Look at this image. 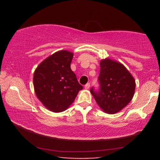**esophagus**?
I'll use <instances>...</instances> for the list:
<instances>
[{"label": "esophagus", "instance_id": "obj_1", "mask_svg": "<svg viewBox=\"0 0 160 160\" xmlns=\"http://www.w3.org/2000/svg\"><path fill=\"white\" fill-rule=\"evenodd\" d=\"M89 87H90V84H89V83H87V84L84 85V88L86 89H89Z\"/></svg>", "mask_w": 160, "mask_h": 160}]
</instances>
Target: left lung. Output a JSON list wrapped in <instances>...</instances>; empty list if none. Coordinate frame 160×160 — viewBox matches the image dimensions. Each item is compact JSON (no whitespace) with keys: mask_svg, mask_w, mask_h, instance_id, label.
I'll use <instances>...</instances> for the list:
<instances>
[{"mask_svg":"<svg viewBox=\"0 0 160 160\" xmlns=\"http://www.w3.org/2000/svg\"><path fill=\"white\" fill-rule=\"evenodd\" d=\"M99 87L90 92L100 108L107 113H115L124 108L134 95L135 82L121 63L105 59L100 61L98 78Z\"/></svg>","mask_w":160,"mask_h":160,"instance_id":"8db88e82","label":"left lung"}]
</instances>
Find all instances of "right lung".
Segmentation results:
<instances>
[{
	"label": "right lung",
	"instance_id": "right-lung-1",
	"mask_svg": "<svg viewBox=\"0 0 160 160\" xmlns=\"http://www.w3.org/2000/svg\"><path fill=\"white\" fill-rule=\"evenodd\" d=\"M73 57L72 52L65 50L55 52L35 71V92L43 106L53 112L68 108L83 89L71 68Z\"/></svg>",
	"mask_w": 160,
	"mask_h": 160
}]
</instances>
